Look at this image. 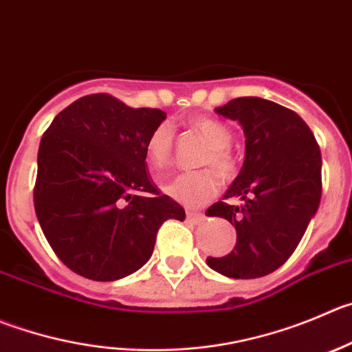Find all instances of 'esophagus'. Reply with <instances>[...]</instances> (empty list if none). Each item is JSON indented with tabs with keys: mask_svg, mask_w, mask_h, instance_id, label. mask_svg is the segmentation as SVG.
Wrapping results in <instances>:
<instances>
[{
	"mask_svg": "<svg viewBox=\"0 0 352 352\" xmlns=\"http://www.w3.org/2000/svg\"><path fill=\"white\" fill-rule=\"evenodd\" d=\"M187 221L195 222V224H201L205 221V215L201 212H187Z\"/></svg>",
	"mask_w": 352,
	"mask_h": 352,
	"instance_id": "34e87169",
	"label": "esophagus"
}]
</instances>
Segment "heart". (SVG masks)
Listing matches in <instances>:
<instances>
[{"mask_svg":"<svg viewBox=\"0 0 352 352\" xmlns=\"http://www.w3.org/2000/svg\"><path fill=\"white\" fill-rule=\"evenodd\" d=\"M191 124L195 130L201 133L203 139L210 146V151L203 157L201 165L213 166L222 179H231L236 172L234 157L229 153V147L232 144L231 130L222 121L212 120V118H196L191 121ZM172 149L173 126L165 121L157 124L146 140V156L149 165L156 172L165 168L172 156ZM212 170L180 173L163 186V191L180 205L196 208L215 198L221 189V179Z\"/></svg>","mask_w":352,"mask_h":352,"instance_id":"heart-1","label":"heart"}]
</instances>
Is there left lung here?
I'll return each mask as SVG.
<instances>
[{
    "label": "left lung",
    "instance_id": "1",
    "mask_svg": "<svg viewBox=\"0 0 352 352\" xmlns=\"http://www.w3.org/2000/svg\"><path fill=\"white\" fill-rule=\"evenodd\" d=\"M215 113L238 121L246 137L243 168L224 195L243 203L206 210L238 234L231 254L206 264L228 278H261L290 258L320 206L321 151L305 121L276 102L239 97Z\"/></svg>",
    "mask_w": 352,
    "mask_h": 352
}]
</instances>
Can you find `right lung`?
Masks as SVG:
<instances>
[{"mask_svg":"<svg viewBox=\"0 0 352 352\" xmlns=\"http://www.w3.org/2000/svg\"><path fill=\"white\" fill-rule=\"evenodd\" d=\"M166 113L107 94L55 116L38 151L34 210L52 250L76 274L114 281L151 258L157 229L186 212L146 172V140Z\"/></svg>","mask_w":352,"mask_h":352,"instance_id":"right-lung-1","label":"right lung"}]
</instances>
